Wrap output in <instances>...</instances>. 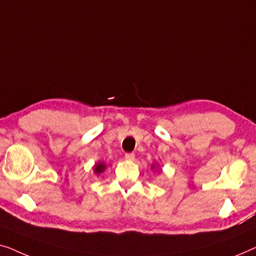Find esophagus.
Wrapping results in <instances>:
<instances>
[{
	"label": "esophagus",
	"mask_w": 256,
	"mask_h": 256,
	"mask_svg": "<svg viewBox=\"0 0 256 256\" xmlns=\"http://www.w3.org/2000/svg\"><path fill=\"white\" fill-rule=\"evenodd\" d=\"M134 158H136L134 153H126V154H125V159L128 160V161H133V160H134Z\"/></svg>",
	"instance_id": "obj_1"
}]
</instances>
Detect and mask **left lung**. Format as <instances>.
Segmentation results:
<instances>
[{
	"label": "left lung",
	"instance_id": "1",
	"mask_svg": "<svg viewBox=\"0 0 256 256\" xmlns=\"http://www.w3.org/2000/svg\"><path fill=\"white\" fill-rule=\"evenodd\" d=\"M153 167H154V166H153Z\"/></svg>",
	"mask_w": 256,
	"mask_h": 256
}]
</instances>
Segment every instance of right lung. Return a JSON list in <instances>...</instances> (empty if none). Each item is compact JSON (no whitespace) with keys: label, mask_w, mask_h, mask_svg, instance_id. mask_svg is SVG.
Masks as SVG:
<instances>
[{"label":"right lung","mask_w":256,"mask_h":256,"mask_svg":"<svg viewBox=\"0 0 256 256\" xmlns=\"http://www.w3.org/2000/svg\"><path fill=\"white\" fill-rule=\"evenodd\" d=\"M104 169H106V164H97L95 167H94V172H95V174H100V172H104Z\"/></svg>","instance_id":"1"}]
</instances>
